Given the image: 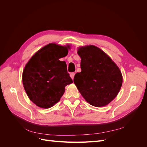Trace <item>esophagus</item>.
Here are the masks:
<instances>
[{"mask_svg": "<svg viewBox=\"0 0 147 147\" xmlns=\"http://www.w3.org/2000/svg\"><path fill=\"white\" fill-rule=\"evenodd\" d=\"M75 73L74 72H72V73H71L70 74V77L72 78V80H74V76H75Z\"/></svg>", "mask_w": 147, "mask_h": 147, "instance_id": "obj_1", "label": "esophagus"}]
</instances>
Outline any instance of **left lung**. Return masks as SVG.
<instances>
[{
    "instance_id": "left-lung-1",
    "label": "left lung",
    "mask_w": 147,
    "mask_h": 147,
    "mask_svg": "<svg viewBox=\"0 0 147 147\" xmlns=\"http://www.w3.org/2000/svg\"><path fill=\"white\" fill-rule=\"evenodd\" d=\"M82 72L75 74L74 83L87 102L96 107L108 105L121 89L123 76L112 59L94 45L78 48Z\"/></svg>"
}]
</instances>
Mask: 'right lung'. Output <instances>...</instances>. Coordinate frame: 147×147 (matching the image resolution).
Returning a JSON list of instances; mask_svg holds the SVG:
<instances>
[{"instance_id": "right-lung-1", "label": "right lung", "mask_w": 147, "mask_h": 147, "mask_svg": "<svg viewBox=\"0 0 147 147\" xmlns=\"http://www.w3.org/2000/svg\"><path fill=\"white\" fill-rule=\"evenodd\" d=\"M70 45L52 43L32 56L23 72V83L29 99L37 106L48 109L60 100L65 87L73 83L65 61Z\"/></svg>"}]
</instances>
